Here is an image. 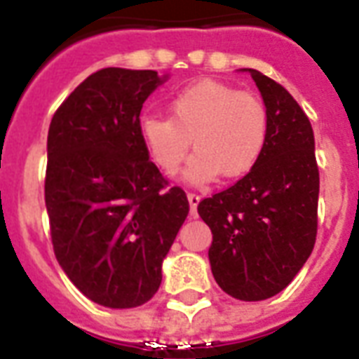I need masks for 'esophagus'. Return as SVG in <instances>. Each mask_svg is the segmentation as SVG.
<instances>
[{"label": "esophagus", "mask_w": 359, "mask_h": 359, "mask_svg": "<svg viewBox=\"0 0 359 359\" xmlns=\"http://www.w3.org/2000/svg\"><path fill=\"white\" fill-rule=\"evenodd\" d=\"M187 198H189L191 214L195 216V214H197V205L201 203V195H198V193H187Z\"/></svg>", "instance_id": "esophagus-1"}]
</instances>
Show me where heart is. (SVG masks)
Instances as JSON below:
<instances>
[{
    "mask_svg": "<svg viewBox=\"0 0 359 359\" xmlns=\"http://www.w3.org/2000/svg\"><path fill=\"white\" fill-rule=\"evenodd\" d=\"M170 118L145 116L140 135L151 161L164 174H176L187 158L191 140L198 151L185 176L210 182L219 174L237 180L252 172L268 145L269 116L260 97L233 86L201 80L177 91L168 103Z\"/></svg>",
    "mask_w": 359,
    "mask_h": 359,
    "instance_id": "1",
    "label": "heart"
}]
</instances>
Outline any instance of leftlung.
Instances as JSON below:
<instances>
[{
    "instance_id": "1",
    "label": "left lung",
    "mask_w": 359,
    "mask_h": 359,
    "mask_svg": "<svg viewBox=\"0 0 359 359\" xmlns=\"http://www.w3.org/2000/svg\"><path fill=\"white\" fill-rule=\"evenodd\" d=\"M268 109L262 158L231 187L198 203L212 231V276L239 300H266L294 279L318 235L319 170L313 130L281 83L248 70Z\"/></svg>"
}]
</instances>
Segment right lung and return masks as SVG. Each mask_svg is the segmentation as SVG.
Instances as JSON below:
<instances>
[{
  "label": "right lung",
  "mask_w": 359,
  "mask_h": 359,
  "mask_svg": "<svg viewBox=\"0 0 359 359\" xmlns=\"http://www.w3.org/2000/svg\"><path fill=\"white\" fill-rule=\"evenodd\" d=\"M154 70L101 69L55 111L47 133L46 206L57 262L86 297L135 308L154 297L162 260L189 214L140 135Z\"/></svg>",
  "instance_id": "add662e5"
}]
</instances>
